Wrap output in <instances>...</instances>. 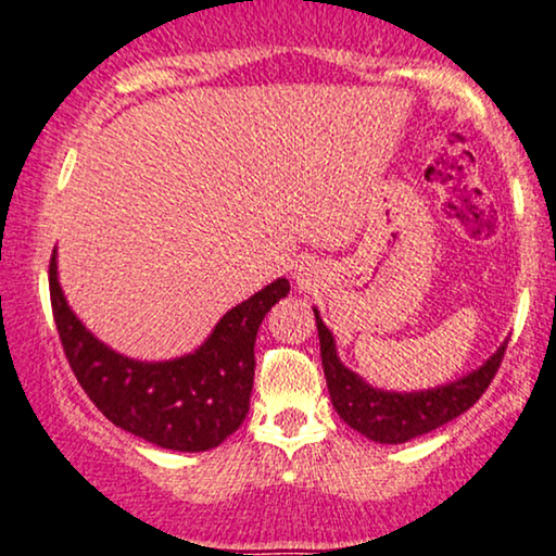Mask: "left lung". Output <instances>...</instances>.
Instances as JSON below:
<instances>
[{
  "label": "left lung",
  "mask_w": 556,
  "mask_h": 556,
  "mask_svg": "<svg viewBox=\"0 0 556 556\" xmlns=\"http://www.w3.org/2000/svg\"><path fill=\"white\" fill-rule=\"evenodd\" d=\"M314 317H317L321 366H325L332 407L353 430L376 443H407L467 413L471 404L488 392L490 381L495 379L500 363H503L505 348H508V340H505L484 361V366L462 376L458 381L445 383V387L404 394L383 392L342 366L338 351H334L332 332L327 330L317 309H314Z\"/></svg>",
  "instance_id": "1"
}]
</instances>
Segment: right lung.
<instances>
[{"mask_svg": "<svg viewBox=\"0 0 556 556\" xmlns=\"http://www.w3.org/2000/svg\"><path fill=\"white\" fill-rule=\"evenodd\" d=\"M53 321L79 387L113 425L169 451H208L224 443L250 409L260 321L291 291L278 278L229 309L195 353L143 363L115 353L68 309L56 278V250L48 265Z\"/></svg>", "mask_w": 556, "mask_h": 556, "instance_id": "1", "label": "right lung"}]
</instances>
